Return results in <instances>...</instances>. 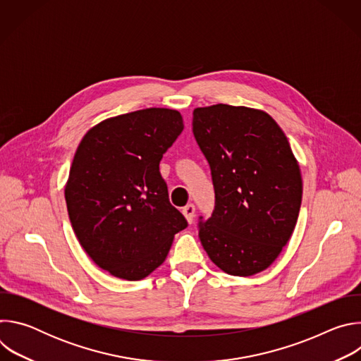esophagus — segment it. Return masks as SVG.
<instances>
[{"mask_svg":"<svg viewBox=\"0 0 361 361\" xmlns=\"http://www.w3.org/2000/svg\"><path fill=\"white\" fill-rule=\"evenodd\" d=\"M183 214H184V217L187 219V221L191 224L192 223V220H194V213H195V207H194V204H187L185 207H183Z\"/></svg>","mask_w":361,"mask_h":361,"instance_id":"1","label":"esophagus"}]
</instances>
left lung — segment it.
<instances>
[{
	"instance_id": "left-lung-1",
	"label": "left lung",
	"mask_w": 361,
	"mask_h": 361,
	"mask_svg": "<svg viewBox=\"0 0 361 361\" xmlns=\"http://www.w3.org/2000/svg\"><path fill=\"white\" fill-rule=\"evenodd\" d=\"M192 133L216 192L198 237L231 276L266 270L290 240L302 195L300 167L279 124L264 111L216 104L195 109Z\"/></svg>"
}]
</instances>
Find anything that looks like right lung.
<instances>
[{
  "instance_id": "1",
  "label": "right lung",
  "mask_w": 361,
  "mask_h": 361,
  "mask_svg": "<svg viewBox=\"0 0 361 361\" xmlns=\"http://www.w3.org/2000/svg\"><path fill=\"white\" fill-rule=\"evenodd\" d=\"M183 128L176 110H138L94 126L75 151L66 185L70 221L91 260L114 277H147L187 227L160 174Z\"/></svg>"
}]
</instances>
